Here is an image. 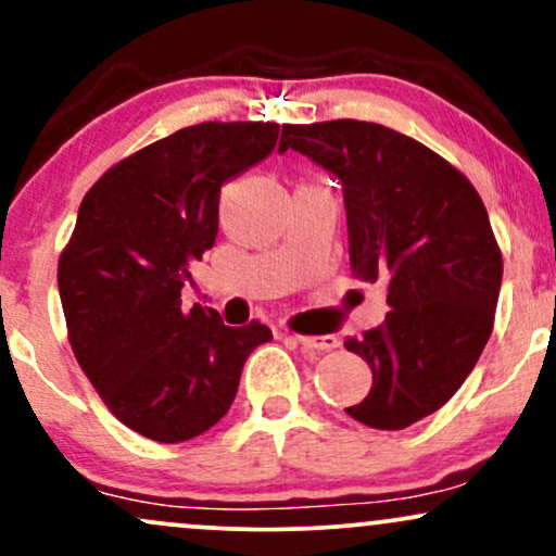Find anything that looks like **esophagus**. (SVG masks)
Here are the masks:
<instances>
[{
  "mask_svg": "<svg viewBox=\"0 0 556 556\" xmlns=\"http://www.w3.org/2000/svg\"><path fill=\"white\" fill-rule=\"evenodd\" d=\"M295 342L303 344V348H308V350H318V353L340 348V340H337L334 334H295Z\"/></svg>",
  "mask_w": 556,
  "mask_h": 556,
  "instance_id": "esophagus-1",
  "label": "esophagus"
}]
</instances>
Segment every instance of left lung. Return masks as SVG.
Here are the masks:
<instances>
[{
    "label": "left lung",
    "instance_id": "1",
    "mask_svg": "<svg viewBox=\"0 0 556 556\" xmlns=\"http://www.w3.org/2000/svg\"><path fill=\"white\" fill-rule=\"evenodd\" d=\"M287 149L340 177L353 274L387 285L384 324L344 340L374 374L348 416L407 429L463 387L494 329L502 251L486 206L460 169L392 127L285 125Z\"/></svg>",
    "mask_w": 556,
    "mask_h": 556
}]
</instances>
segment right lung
<instances>
[{"mask_svg": "<svg viewBox=\"0 0 556 556\" xmlns=\"http://www.w3.org/2000/svg\"><path fill=\"white\" fill-rule=\"evenodd\" d=\"M277 123H201L110 167L80 203L56 282L67 340L127 429L162 444L208 431L232 405L261 321L182 308L190 264L214 245L219 190L266 159Z\"/></svg>", "mask_w": 556, "mask_h": 556, "instance_id": "right-lung-1", "label": "right lung"}]
</instances>
